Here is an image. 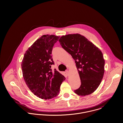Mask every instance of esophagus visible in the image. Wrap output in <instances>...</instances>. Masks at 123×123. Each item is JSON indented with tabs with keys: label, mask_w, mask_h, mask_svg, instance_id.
<instances>
[{
	"label": "esophagus",
	"mask_w": 123,
	"mask_h": 123,
	"mask_svg": "<svg viewBox=\"0 0 123 123\" xmlns=\"http://www.w3.org/2000/svg\"><path fill=\"white\" fill-rule=\"evenodd\" d=\"M65 74H66V75H69V71L68 70H66V71L65 72Z\"/></svg>",
	"instance_id": "34e87169"
}]
</instances>
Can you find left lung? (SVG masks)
<instances>
[{"label": "left lung", "instance_id": "obj_1", "mask_svg": "<svg viewBox=\"0 0 123 123\" xmlns=\"http://www.w3.org/2000/svg\"><path fill=\"white\" fill-rule=\"evenodd\" d=\"M59 41L75 60L79 73L81 85L74 92L79 96L92 93L100 85L104 73L105 60L101 51L79 34L63 35Z\"/></svg>", "mask_w": 123, "mask_h": 123}]
</instances>
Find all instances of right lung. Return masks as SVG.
Masks as SVG:
<instances>
[{"mask_svg":"<svg viewBox=\"0 0 123 123\" xmlns=\"http://www.w3.org/2000/svg\"><path fill=\"white\" fill-rule=\"evenodd\" d=\"M59 37L43 35L38 39L25 52L21 63L25 81L30 90L38 97L52 99L59 93L65 77L54 69L52 56L53 47Z\"/></svg>","mask_w":123,"mask_h":123,"instance_id":"add662e5","label":"right lung"}]
</instances>
